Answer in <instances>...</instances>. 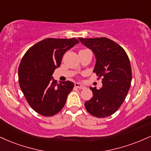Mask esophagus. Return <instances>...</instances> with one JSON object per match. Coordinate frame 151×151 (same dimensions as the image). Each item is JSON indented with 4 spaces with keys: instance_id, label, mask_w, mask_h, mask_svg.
<instances>
[{
    "instance_id": "1",
    "label": "esophagus",
    "mask_w": 151,
    "mask_h": 151,
    "mask_svg": "<svg viewBox=\"0 0 151 151\" xmlns=\"http://www.w3.org/2000/svg\"><path fill=\"white\" fill-rule=\"evenodd\" d=\"M74 86H75V87H77V88H79V89H83V88H85L81 83H74Z\"/></svg>"
}]
</instances>
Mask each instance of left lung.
Wrapping results in <instances>:
<instances>
[{
  "label": "left lung",
  "mask_w": 151,
  "mask_h": 151,
  "mask_svg": "<svg viewBox=\"0 0 151 151\" xmlns=\"http://www.w3.org/2000/svg\"><path fill=\"white\" fill-rule=\"evenodd\" d=\"M79 39L95 54L93 72L102 78L103 83L100 89L90 87L93 97L85 103V108L94 117H109L120 108L129 90L132 79L129 59L122 47L108 38Z\"/></svg>",
  "instance_id": "obj_1"
}]
</instances>
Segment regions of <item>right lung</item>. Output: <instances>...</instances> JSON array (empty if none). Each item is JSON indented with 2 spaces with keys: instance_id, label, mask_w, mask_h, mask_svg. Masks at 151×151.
<instances>
[{
  "instance_id": "add662e5",
  "label": "right lung",
  "mask_w": 151,
  "mask_h": 151,
  "mask_svg": "<svg viewBox=\"0 0 151 151\" xmlns=\"http://www.w3.org/2000/svg\"><path fill=\"white\" fill-rule=\"evenodd\" d=\"M78 43L74 38H48L29 48L22 57L18 68L19 86L32 108L40 115L53 116L65 106L74 83H58L52 75L65 52Z\"/></svg>"
}]
</instances>
